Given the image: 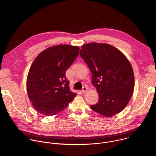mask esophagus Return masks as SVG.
Masks as SVG:
<instances>
[{
    "mask_svg": "<svg viewBox=\"0 0 156 156\" xmlns=\"http://www.w3.org/2000/svg\"><path fill=\"white\" fill-rule=\"evenodd\" d=\"M88 89V88L87 87H84L83 88V89H82L81 91H82V93H86V92L87 91Z\"/></svg>",
    "mask_w": 156,
    "mask_h": 156,
    "instance_id": "esophagus-1",
    "label": "esophagus"
}]
</instances>
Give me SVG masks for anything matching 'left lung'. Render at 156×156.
Returning a JSON list of instances; mask_svg holds the SVG:
<instances>
[{"label": "left lung", "instance_id": "left-lung-1", "mask_svg": "<svg viewBox=\"0 0 156 156\" xmlns=\"http://www.w3.org/2000/svg\"><path fill=\"white\" fill-rule=\"evenodd\" d=\"M80 55L92 74V84L99 95L98 103L91 105L95 112L111 117L128 104L134 88L132 66L118 48L107 44L82 45Z\"/></svg>", "mask_w": 156, "mask_h": 156}]
</instances>
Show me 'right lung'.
I'll return each mask as SVG.
<instances>
[{
  "instance_id": "right-lung-1",
  "label": "right lung",
  "mask_w": 156,
  "mask_h": 156,
  "mask_svg": "<svg viewBox=\"0 0 156 156\" xmlns=\"http://www.w3.org/2000/svg\"><path fill=\"white\" fill-rule=\"evenodd\" d=\"M77 46L59 45L42 51L34 60L27 78V90L33 107L51 116L65 109L76 93L71 91L66 71L79 53Z\"/></svg>"
}]
</instances>
